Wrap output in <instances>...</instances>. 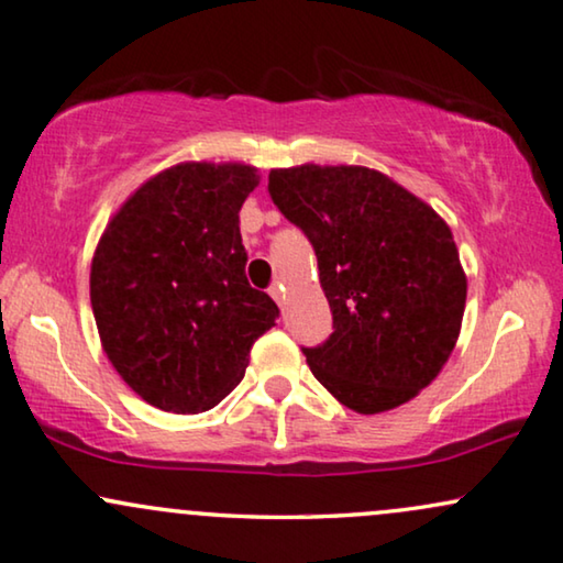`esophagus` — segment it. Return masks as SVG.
Segmentation results:
<instances>
[{
  "instance_id": "1",
  "label": "esophagus",
  "mask_w": 563,
  "mask_h": 563,
  "mask_svg": "<svg viewBox=\"0 0 563 563\" xmlns=\"http://www.w3.org/2000/svg\"><path fill=\"white\" fill-rule=\"evenodd\" d=\"M271 296L275 298V303H283L285 300V288H283V283H275L273 288H271Z\"/></svg>"
}]
</instances>
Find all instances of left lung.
Instances as JSON below:
<instances>
[{
    "label": "left lung",
    "mask_w": 563,
    "mask_h": 563,
    "mask_svg": "<svg viewBox=\"0 0 563 563\" xmlns=\"http://www.w3.org/2000/svg\"><path fill=\"white\" fill-rule=\"evenodd\" d=\"M267 191L313 244L334 316V334L303 350L313 377L364 416L416 398L462 331L466 275L446 221L362 165L275 168Z\"/></svg>",
    "instance_id": "obj_1"
}]
</instances>
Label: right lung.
<instances>
[{
  "label": "right lung",
  "instance_id": "add662e5",
  "mask_svg": "<svg viewBox=\"0 0 563 563\" xmlns=\"http://www.w3.org/2000/svg\"><path fill=\"white\" fill-rule=\"evenodd\" d=\"M244 163H178L109 219L91 260V308L120 377L150 406L201 413L240 385L278 306L247 283Z\"/></svg>",
  "mask_w": 563,
  "mask_h": 563
}]
</instances>
